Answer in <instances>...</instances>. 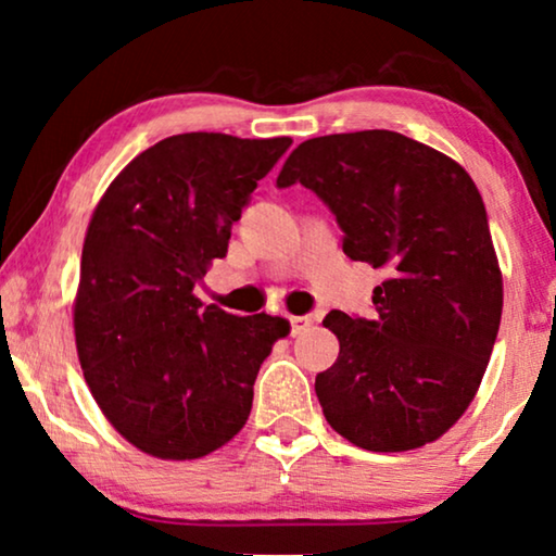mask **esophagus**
<instances>
[{
  "label": "esophagus",
  "mask_w": 556,
  "mask_h": 556,
  "mask_svg": "<svg viewBox=\"0 0 556 556\" xmlns=\"http://www.w3.org/2000/svg\"><path fill=\"white\" fill-rule=\"evenodd\" d=\"M308 326H314V318L311 316H291V333L293 337H299L308 329Z\"/></svg>",
  "instance_id": "obj_1"
}]
</instances>
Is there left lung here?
I'll list each match as a JSON object with an SVG mask.
<instances>
[{"mask_svg":"<svg viewBox=\"0 0 556 556\" xmlns=\"http://www.w3.org/2000/svg\"><path fill=\"white\" fill-rule=\"evenodd\" d=\"M295 181L337 215L344 253L387 273L375 321L324 318L339 339L316 377L326 422L375 453L432 443L473 402L504 308L481 192L451 156L384 128L299 143L278 187Z\"/></svg>","mask_w":556,"mask_h":556,"instance_id":"left-lung-1","label":"left lung"}]
</instances>
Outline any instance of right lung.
I'll return each instance as SVG.
<instances>
[{"instance_id": "obj_1", "label": "right lung", "mask_w": 556, "mask_h": 556, "mask_svg": "<svg viewBox=\"0 0 556 556\" xmlns=\"http://www.w3.org/2000/svg\"><path fill=\"white\" fill-rule=\"evenodd\" d=\"M288 136L179 134L131 159L88 223L73 329L83 377L141 453L194 460L238 435L257 369L291 333L280 316L202 306L194 286L227 255Z\"/></svg>"}]
</instances>
